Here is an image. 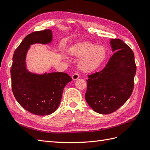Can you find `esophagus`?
<instances>
[{
  "label": "esophagus",
  "mask_w": 150,
  "mask_h": 150,
  "mask_svg": "<svg viewBox=\"0 0 150 150\" xmlns=\"http://www.w3.org/2000/svg\"><path fill=\"white\" fill-rule=\"evenodd\" d=\"M79 75L78 73H75L72 76V79L73 81L77 80L78 79H79Z\"/></svg>",
  "instance_id": "esophagus-1"
}]
</instances>
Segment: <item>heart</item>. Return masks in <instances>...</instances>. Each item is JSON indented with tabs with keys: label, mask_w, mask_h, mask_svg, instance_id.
I'll list each match as a JSON object with an SVG mask.
<instances>
[{
	"label": "heart",
	"mask_w": 150,
	"mask_h": 150,
	"mask_svg": "<svg viewBox=\"0 0 150 150\" xmlns=\"http://www.w3.org/2000/svg\"><path fill=\"white\" fill-rule=\"evenodd\" d=\"M71 56L79 57L78 62L79 69L84 72L96 70L105 60L107 56L106 47L89 42L75 44L68 49Z\"/></svg>",
	"instance_id": "1"
}]
</instances>
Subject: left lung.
<instances>
[{
  "label": "left lung",
  "mask_w": 150,
  "mask_h": 150,
  "mask_svg": "<svg viewBox=\"0 0 150 150\" xmlns=\"http://www.w3.org/2000/svg\"><path fill=\"white\" fill-rule=\"evenodd\" d=\"M115 52L105 67L88 76L85 99L93 111L107 115L115 111L126 102L133 92L137 71L134 53L121 39H111Z\"/></svg>",
  "instance_id": "obj_1"
}]
</instances>
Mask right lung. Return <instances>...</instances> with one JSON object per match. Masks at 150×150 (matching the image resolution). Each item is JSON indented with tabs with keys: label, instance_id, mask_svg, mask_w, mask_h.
I'll return each mask as SVG.
<instances>
[{
	"label": "right lung",
	"instance_id": "right-lung-1",
	"mask_svg": "<svg viewBox=\"0 0 150 150\" xmlns=\"http://www.w3.org/2000/svg\"><path fill=\"white\" fill-rule=\"evenodd\" d=\"M52 41L50 29L34 32L22 40L13 54L11 70L12 89L17 102L33 114H52L59 105L66 85L72 78L64 72H30L27 67L26 56L31 45L49 44Z\"/></svg>",
	"mask_w": 150,
	"mask_h": 150
}]
</instances>
